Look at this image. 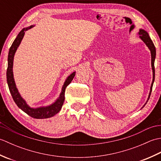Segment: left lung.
I'll return each mask as SVG.
<instances>
[{"mask_svg": "<svg viewBox=\"0 0 161 161\" xmlns=\"http://www.w3.org/2000/svg\"><path fill=\"white\" fill-rule=\"evenodd\" d=\"M138 34L140 35V38H141L143 42H144L146 46L149 47V49L151 51V56H152V71H153V81L151 85V88H150V93L149 95V97L148 100L149 99L150 95H151V93L152 91V86H153V81H154V79H155V68H154V61H155V58H156V47L154 46V44L153 43V42L152 39H150V37L148 35V33L146 31H145L144 30L141 29L139 30Z\"/></svg>", "mask_w": 161, "mask_h": 161, "instance_id": "obj_1", "label": "left lung"}]
</instances>
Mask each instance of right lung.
<instances>
[{
  "label": "right lung",
  "instance_id": "1",
  "mask_svg": "<svg viewBox=\"0 0 161 161\" xmlns=\"http://www.w3.org/2000/svg\"><path fill=\"white\" fill-rule=\"evenodd\" d=\"M32 25L28 27V28H23L21 31H20L19 35H17L16 38L14 41L13 43L12 44L11 47L9 48V54H8V69H7V81H8V84L9 86V89L11 93L14 101L15 102L16 105L18 107L21 109L25 113H26L28 115L31 116V117L36 118V119H43V118H51L56 115L58 112H59L61 110L62 105L64 104V102L65 100V90L68 84L73 80V78L75 75V72H73L70 76H68L65 81L64 84V86L62 87V90H61V93L59 95V97L57 99L55 102H54L50 106L45 107H39V108H31L27 104L25 101L20 96L18 90L16 87V84L14 82V80L13 76V61H14V56L16 51L18 48L19 46L20 45V42L23 38L24 35H25V32L27 30L32 28Z\"/></svg>",
  "mask_w": 161,
  "mask_h": 161
}]
</instances>
